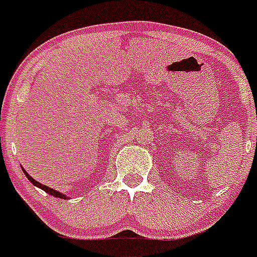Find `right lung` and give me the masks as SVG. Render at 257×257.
I'll return each mask as SVG.
<instances>
[{
	"mask_svg": "<svg viewBox=\"0 0 257 257\" xmlns=\"http://www.w3.org/2000/svg\"><path fill=\"white\" fill-rule=\"evenodd\" d=\"M22 170H23V172H24V174H26V176H27V178H28V180L31 181V183L33 184V185H35V187H37V188H40V189L45 190V192H46V193H49L50 196H54V197H56V198H61V199H68V197L65 196V194H63V193H60V192H59V190L51 189V188L46 187V185H44V184L38 183L37 180H35V179L32 178L31 175H29L28 172L26 171V170H24V169H22Z\"/></svg>",
	"mask_w": 257,
	"mask_h": 257,
	"instance_id": "add662e5",
	"label": "right lung"
}]
</instances>
